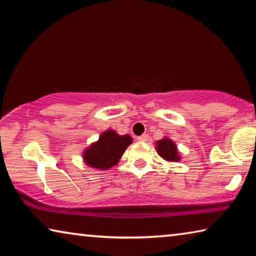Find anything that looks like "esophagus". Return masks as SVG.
<instances>
[{"label":"esophagus","instance_id":"obj_1","mask_svg":"<svg viewBox=\"0 0 256 256\" xmlns=\"http://www.w3.org/2000/svg\"><path fill=\"white\" fill-rule=\"evenodd\" d=\"M148 138H149L148 134H142V136H138V140L141 142H146V141H148Z\"/></svg>","mask_w":256,"mask_h":256}]
</instances>
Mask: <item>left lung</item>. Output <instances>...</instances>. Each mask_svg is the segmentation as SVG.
Listing matches in <instances>:
<instances>
[{
    "mask_svg": "<svg viewBox=\"0 0 256 256\" xmlns=\"http://www.w3.org/2000/svg\"><path fill=\"white\" fill-rule=\"evenodd\" d=\"M157 150L159 156L170 162H178L180 157L177 154V148L174 142L170 138H162L157 142Z\"/></svg>",
    "mask_w": 256,
    "mask_h": 256,
    "instance_id": "1",
    "label": "left lung"
}]
</instances>
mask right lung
<instances>
[{
  "mask_svg": "<svg viewBox=\"0 0 256 256\" xmlns=\"http://www.w3.org/2000/svg\"><path fill=\"white\" fill-rule=\"evenodd\" d=\"M132 144L128 134L118 136L115 131L104 132L99 140L84 151V158L90 167L107 170L118 162L124 151Z\"/></svg>",
  "mask_w": 256,
  "mask_h": 256,
  "instance_id": "1",
  "label": "right lung"
}]
</instances>
